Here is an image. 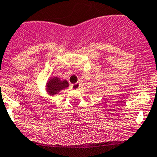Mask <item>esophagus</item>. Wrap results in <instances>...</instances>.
<instances>
[{
	"instance_id": "esophagus-1",
	"label": "esophagus",
	"mask_w": 157,
	"mask_h": 157,
	"mask_svg": "<svg viewBox=\"0 0 157 157\" xmlns=\"http://www.w3.org/2000/svg\"><path fill=\"white\" fill-rule=\"evenodd\" d=\"M72 88L74 89V90H77V89H78L79 87H80V84L79 83H76V84H73L71 85Z\"/></svg>"
}]
</instances>
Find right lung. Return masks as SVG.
<instances>
[{"label":"right lung","mask_w":157,"mask_h":157,"mask_svg":"<svg viewBox=\"0 0 157 157\" xmlns=\"http://www.w3.org/2000/svg\"><path fill=\"white\" fill-rule=\"evenodd\" d=\"M69 87V83L66 80H61L58 77H50L46 84V90L49 95H55L60 91Z\"/></svg>","instance_id":"1"}]
</instances>
